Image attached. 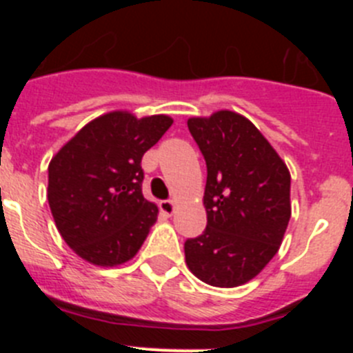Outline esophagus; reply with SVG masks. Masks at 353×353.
<instances>
[{"mask_svg": "<svg viewBox=\"0 0 353 353\" xmlns=\"http://www.w3.org/2000/svg\"><path fill=\"white\" fill-rule=\"evenodd\" d=\"M159 208H161L162 214L171 215L174 212V203L171 201V199H164V201H161V203H159Z\"/></svg>", "mask_w": 353, "mask_h": 353, "instance_id": "1", "label": "esophagus"}]
</instances>
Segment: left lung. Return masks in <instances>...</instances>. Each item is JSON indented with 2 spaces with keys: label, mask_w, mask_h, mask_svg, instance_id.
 <instances>
[{
  "label": "left lung",
  "mask_w": 353,
  "mask_h": 353,
  "mask_svg": "<svg viewBox=\"0 0 353 353\" xmlns=\"http://www.w3.org/2000/svg\"><path fill=\"white\" fill-rule=\"evenodd\" d=\"M207 162V228L187 239V267L212 286L233 288L261 272L288 226L290 173L248 118L217 111L187 121Z\"/></svg>",
  "instance_id": "obj_1"
}]
</instances>
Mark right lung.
I'll list each match as a JSON object with an SVG mask.
<instances>
[{"mask_svg": "<svg viewBox=\"0 0 353 353\" xmlns=\"http://www.w3.org/2000/svg\"><path fill=\"white\" fill-rule=\"evenodd\" d=\"M171 123L164 114L138 120L114 111L90 121L52 157L49 207L81 258L114 267L139 251L159 212L143 196L141 159Z\"/></svg>", "mask_w": 353, "mask_h": 353, "instance_id": "add662e5", "label": "right lung"}]
</instances>
